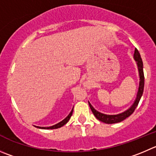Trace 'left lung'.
Listing matches in <instances>:
<instances>
[{
    "mask_svg": "<svg viewBox=\"0 0 156 156\" xmlns=\"http://www.w3.org/2000/svg\"><path fill=\"white\" fill-rule=\"evenodd\" d=\"M133 58H134L135 61L136 62L138 67V71H139V90H138L137 95H136V98L135 99L134 103H133L131 106L127 110L124 111V112H121V113L116 114V115H106V114L102 113V112H99V111L96 110L93 108V106L90 104V102H88L90 107L91 109L92 112H93V115L96 116L97 119L99 121L103 122L104 123L106 124H113L117 123V122H120L123 121L124 119L129 116L130 115L133 113L136 108L137 107L138 104L139 103L141 97L142 96L144 90V73H143V63H142V58H141L140 53L138 51L137 49H135L134 55H133Z\"/></svg>",
    "mask_w": 156,
    "mask_h": 156,
    "instance_id": "obj_1",
    "label": "left lung"
}]
</instances>
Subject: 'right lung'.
<instances>
[{
    "label": "right lung",
    "instance_id": "right-lung-1",
    "mask_svg": "<svg viewBox=\"0 0 156 156\" xmlns=\"http://www.w3.org/2000/svg\"><path fill=\"white\" fill-rule=\"evenodd\" d=\"M73 111V109L71 110V112H69V115H68L64 119L62 120L61 122H58V123L56 124V125H53V126H49V127H41V126H36L37 128H38V129H54L60 128V127H62L63 126H64L65 124L67 123V122L69 121V119H70V117H71V115H72Z\"/></svg>",
    "mask_w": 156,
    "mask_h": 156
}]
</instances>
